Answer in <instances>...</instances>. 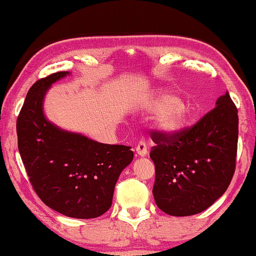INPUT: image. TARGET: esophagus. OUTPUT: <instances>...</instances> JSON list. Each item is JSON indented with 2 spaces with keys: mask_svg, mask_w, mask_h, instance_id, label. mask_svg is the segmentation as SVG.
Here are the masks:
<instances>
[{
  "mask_svg": "<svg viewBox=\"0 0 256 256\" xmlns=\"http://www.w3.org/2000/svg\"><path fill=\"white\" fill-rule=\"evenodd\" d=\"M136 154L138 157H146V154H148V148H146V144H144V141H140L138 144V146H136Z\"/></svg>",
  "mask_w": 256,
  "mask_h": 256,
  "instance_id": "1",
  "label": "esophagus"
}]
</instances>
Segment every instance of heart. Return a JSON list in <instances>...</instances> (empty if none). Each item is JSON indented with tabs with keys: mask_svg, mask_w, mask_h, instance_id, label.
Wrapping results in <instances>:
<instances>
[{
	"mask_svg": "<svg viewBox=\"0 0 256 256\" xmlns=\"http://www.w3.org/2000/svg\"><path fill=\"white\" fill-rule=\"evenodd\" d=\"M144 108L149 112H157L154 128L168 138L180 134L194 118L192 106L168 90H159L154 94L146 102Z\"/></svg>",
	"mask_w": 256,
	"mask_h": 256,
	"instance_id": "heart-1",
	"label": "heart"
}]
</instances>
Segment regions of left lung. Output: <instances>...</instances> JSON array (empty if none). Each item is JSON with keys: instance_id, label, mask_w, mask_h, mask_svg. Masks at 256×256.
Masks as SVG:
<instances>
[{"instance_id": "1", "label": "left lung", "mask_w": 256, "mask_h": 256, "mask_svg": "<svg viewBox=\"0 0 256 256\" xmlns=\"http://www.w3.org/2000/svg\"><path fill=\"white\" fill-rule=\"evenodd\" d=\"M216 105L193 128L178 136L151 134L157 144L150 152L156 167L152 194L164 214H200L230 184L237 154V108L228 92Z\"/></svg>"}]
</instances>
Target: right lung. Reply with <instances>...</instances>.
Returning a JSON list of instances; mask_svg holds the SVG:
<instances>
[{
  "mask_svg": "<svg viewBox=\"0 0 256 256\" xmlns=\"http://www.w3.org/2000/svg\"><path fill=\"white\" fill-rule=\"evenodd\" d=\"M70 72L38 80L16 120L18 148L34 192L50 209L92 219L110 209L116 182L133 160L126 146L105 144L48 120L44 112L50 86Z\"/></svg>",
  "mask_w": 256,
  "mask_h": 256,
  "instance_id": "add662e5",
  "label": "right lung"
}]
</instances>
